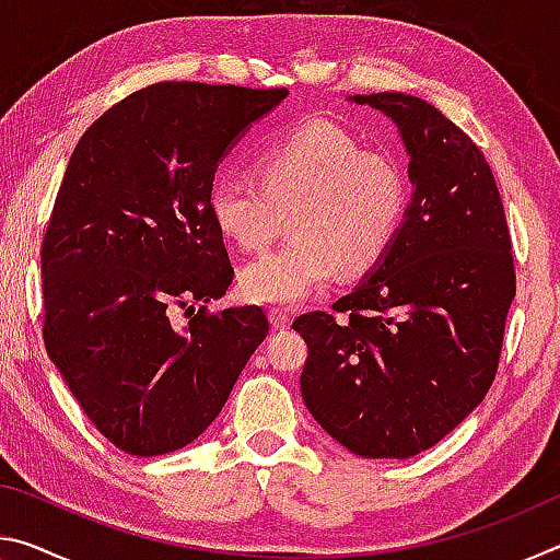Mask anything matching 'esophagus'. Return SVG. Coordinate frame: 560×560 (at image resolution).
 <instances>
[{"instance_id":"1","label":"esophagus","mask_w":560,"mask_h":560,"mask_svg":"<svg viewBox=\"0 0 560 560\" xmlns=\"http://www.w3.org/2000/svg\"><path fill=\"white\" fill-rule=\"evenodd\" d=\"M269 324L273 330H283L291 326V316L287 314V311H279V308H271L269 311Z\"/></svg>"}]
</instances>
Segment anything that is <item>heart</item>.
<instances>
[{
    "mask_svg": "<svg viewBox=\"0 0 560 560\" xmlns=\"http://www.w3.org/2000/svg\"><path fill=\"white\" fill-rule=\"evenodd\" d=\"M407 177L390 155L371 153L346 130L306 120L257 158V183L220 175L207 192L214 230L240 249H261L289 217L291 240L246 264L254 303L296 306L340 269L360 277L390 252L407 212Z\"/></svg>",
    "mask_w": 560,
    "mask_h": 560,
    "instance_id": "b5f03b06",
    "label": "heart"
}]
</instances>
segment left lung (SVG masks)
I'll use <instances>...</instances> for the list:
<instances>
[{
    "label": "left lung",
    "mask_w": 560,
    "mask_h": 560,
    "mask_svg": "<svg viewBox=\"0 0 560 560\" xmlns=\"http://www.w3.org/2000/svg\"><path fill=\"white\" fill-rule=\"evenodd\" d=\"M390 118L412 197L390 252L324 311L293 320L308 346L301 395L330 438L407 459L457 428L489 390L514 301L504 205L474 140L407 93L348 96Z\"/></svg>",
    "instance_id": "1"
}]
</instances>
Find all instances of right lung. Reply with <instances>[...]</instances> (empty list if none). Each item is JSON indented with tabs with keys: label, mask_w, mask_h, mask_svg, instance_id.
<instances>
[{
	"label": "right lung",
	"mask_w": 560,
	"mask_h": 560,
	"mask_svg": "<svg viewBox=\"0 0 560 560\" xmlns=\"http://www.w3.org/2000/svg\"><path fill=\"white\" fill-rule=\"evenodd\" d=\"M287 96L155 83L103 113L66 167L42 246L46 353L132 457L200 438L269 334L257 306L205 314L234 277L207 192L224 155ZM175 307L194 314L187 325L172 324Z\"/></svg>",
	"instance_id": "add662e5"
}]
</instances>
